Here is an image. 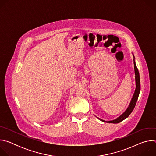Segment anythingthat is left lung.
Masks as SVG:
<instances>
[{"label": "left lung", "instance_id": "left-lung-1", "mask_svg": "<svg viewBox=\"0 0 156 156\" xmlns=\"http://www.w3.org/2000/svg\"><path fill=\"white\" fill-rule=\"evenodd\" d=\"M133 57H134V58H133V60H134V65H135L134 69H135V81H136V89H135L134 94H133V98H132V99L131 100V102L129 103V105L128 107L127 108V109L125 110V112H123V114H122L120 117H119L116 119L113 120H110V121H105V120H102V119H99V118L96 117L100 120H101V121H102L104 122H107V123H118L121 122L122 121H123V120L126 119L130 115V114L132 112V111L133 110V109H134V108H135V107L136 105V102H137L139 94H140V92L141 84H140V73H139L138 70V69L136 67V65L135 58L134 55L133 54Z\"/></svg>", "mask_w": 156, "mask_h": 156}]
</instances>
